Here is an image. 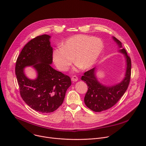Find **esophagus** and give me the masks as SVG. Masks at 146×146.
I'll return each mask as SVG.
<instances>
[{
	"instance_id": "esophagus-1",
	"label": "esophagus",
	"mask_w": 146,
	"mask_h": 146,
	"mask_svg": "<svg viewBox=\"0 0 146 146\" xmlns=\"http://www.w3.org/2000/svg\"><path fill=\"white\" fill-rule=\"evenodd\" d=\"M78 80V77L76 76H73L72 77V81H74V82H76Z\"/></svg>"
}]
</instances>
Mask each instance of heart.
I'll return each mask as SVG.
<instances>
[{
	"label": "heart",
	"instance_id": "obj_1",
	"mask_svg": "<svg viewBox=\"0 0 146 146\" xmlns=\"http://www.w3.org/2000/svg\"><path fill=\"white\" fill-rule=\"evenodd\" d=\"M104 48L103 41L98 37L86 35L73 36L55 48L52 53L55 66L60 71H66L74 63L82 70L92 67Z\"/></svg>",
	"mask_w": 146,
	"mask_h": 146
}]
</instances>
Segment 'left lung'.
<instances>
[{"label":"left lung","instance_id":"obj_1","mask_svg":"<svg viewBox=\"0 0 146 146\" xmlns=\"http://www.w3.org/2000/svg\"><path fill=\"white\" fill-rule=\"evenodd\" d=\"M115 42L122 48L121 41L115 37H113ZM124 54L127 60L125 77L119 84L108 87L102 85L98 81L96 76V68H94L84 73L81 80L87 83L88 91L84 98L86 105L91 110L100 112L108 110L117 103L127 91L131 80V60L125 48L119 50Z\"/></svg>","mask_w":146,"mask_h":146}]
</instances>
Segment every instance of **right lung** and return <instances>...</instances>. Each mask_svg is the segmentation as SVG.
Returning <instances> with one entry per match:
<instances>
[{
	"instance_id": "obj_1",
	"label": "right lung",
	"mask_w": 146,
	"mask_h": 146,
	"mask_svg": "<svg viewBox=\"0 0 146 146\" xmlns=\"http://www.w3.org/2000/svg\"><path fill=\"white\" fill-rule=\"evenodd\" d=\"M50 36H38L24 47L17 58L15 74L22 99L32 109L42 113L56 110L64 102L71 86L68 76L54 69ZM33 66L38 73L35 80L28 79L23 72L26 66Z\"/></svg>"
}]
</instances>
